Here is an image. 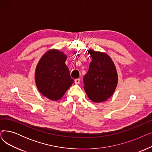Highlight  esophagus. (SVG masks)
I'll list each match as a JSON object with an SVG mask.
<instances>
[{
  "label": "esophagus",
  "instance_id": "34e87169",
  "mask_svg": "<svg viewBox=\"0 0 152 152\" xmlns=\"http://www.w3.org/2000/svg\"><path fill=\"white\" fill-rule=\"evenodd\" d=\"M75 83L76 84H78L79 83H80V79H79V78L76 79L75 80Z\"/></svg>",
  "mask_w": 152,
  "mask_h": 152
}]
</instances>
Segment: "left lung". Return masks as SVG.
Segmentation results:
<instances>
[{"mask_svg": "<svg viewBox=\"0 0 152 152\" xmlns=\"http://www.w3.org/2000/svg\"><path fill=\"white\" fill-rule=\"evenodd\" d=\"M88 54L92 60L84 76V90L94 102H104L113 94L118 84L115 65L105 53L89 50Z\"/></svg>", "mask_w": 152, "mask_h": 152, "instance_id": "obj_1", "label": "left lung"}]
</instances>
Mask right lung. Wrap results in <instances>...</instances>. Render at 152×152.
<instances>
[{"label": "right lung", "instance_id": "1", "mask_svg": "<svg viewBox=\"0 0 152 152\" xmlns=\"http://www.w3.org/2000/svg\"><path fill=\"white\" fill-rule=\"evenodd\" d=\"M66 55L58 50L47 51L39 60L35 72L39 91L50 100L60 99L74 80L65 65Z\"/></svg>", "mask_w": 152, "mask_h": 152}]
</instances>
